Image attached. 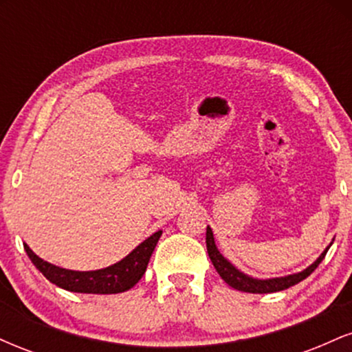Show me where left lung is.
<instances>
[{
    "label": "left lung",
    "instance_id": "1",
    "mask_svg": "<svg viewBox=\"0 0 352 352\" xmlns=\"http://www.w3.org/2000/svg\"><path fill=\"white\" fill-rule=\"evenodd\" d=\"M328 250L329 248H326L324 252L321 253V256H319L313 265L308 266L305 272L296 273V274H289V276H285V278L254 280V278L248 276V274L238 272L235 266L221 256V253L217 250L215 240H213L212 228L207 227V252H208V256H210V260H212L213 266H215V270L221 276V280L227 283V285L232 286V288L238 289V292H245V293H276V292H283V289L289 288V286H293V285H298V283L305 280V278H308L309 274L318 268V265L321 263L322 258L326 256Z\"/></svg>",
    "mask_w": 352,
    "mask_h": 352
}]
</instances>
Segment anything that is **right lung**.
Listing matches in <instances>:
<instances>
[{"label": "right lung", "instance_id": "add662e5", "mask_svg": "<svg viewBox=\"0 0 352 352\" xmlns=\"http://www.w3.org/2000/svg\"><path fill=\"white\" fill-rule=\"evenodd\" d=\"M162 232H155L152 236L142 241L132 253H129L119 263L98 272H72V270L59 268L47 261L36 256L33 250L24 243L28 256L33 261L36 268L41 272L51 283L59 288L72 293L89 294H114L131 289L135 283H139L142 274L147 270L153 248L159 241Z\"/></svg>", "mask_w": 352, "mask_h": 352}]
</instances>
